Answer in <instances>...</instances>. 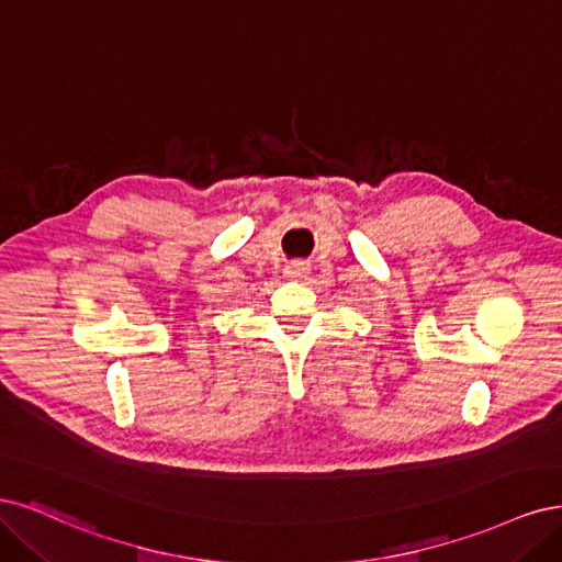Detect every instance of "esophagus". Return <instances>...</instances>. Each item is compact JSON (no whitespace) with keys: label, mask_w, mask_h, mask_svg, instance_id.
Here are the masks:
<instances>
[{"label":"esophagus","mask_w":562,"mask_h":562,"mask_svg":"<svg viewBox=\"0 0 562 562\" xmlns=\"http://www.w3.org/2000/svg\"><path fill=\"white\" fill-rule=\"evenodd\" d=\"M307 270H311V266H307L305 261H292L284 268V276L286 278H305Z\"/></svg>","instance_id":"esophagus-1"}]
</instances>
